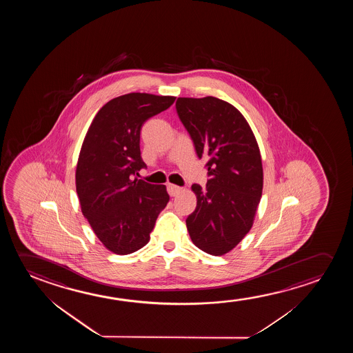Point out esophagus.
Returning a JSON list of instances; mask_svg holds the SVG:
<instances>
[{
	"mask_svg": "<svg viewBox=\"0 0 353 353\" xmlns=\"http://www.w3.org/2000/svg\"><path fill=\"white\" fill-rule=\"evenodd\" d=\"M182 188L179 185H174V184H168V192H169L171 196H176L177 194L181 193Z\"/></svg>",
	"mask_w": 353,
	"mask_h": 353,
	"instance_id": "34e87169",
	"label": "esophagus"
}]
</instances>
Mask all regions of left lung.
Returning a JSON list of instances; mask_svg holds the SVG:
<instances>
[{
	"label": "left lung",
	"mask_w": 353,
	"mask_h": 353,
	"mask_svg": "<svg viewBox=\"0 0 353 353\" xmlns=\"http://www.w3.org/2000/svg\"><path fill=\"white\" fill-rule=\"evenodd\" d=\"M176 110L199 158H208V184H193L196 208L187 218L194 245L223 256L251 230L263 192V165L256 136L232 103L206 97H179Z\"/></svg>",
	"instance_id": "obj_1"
}]
</instances>
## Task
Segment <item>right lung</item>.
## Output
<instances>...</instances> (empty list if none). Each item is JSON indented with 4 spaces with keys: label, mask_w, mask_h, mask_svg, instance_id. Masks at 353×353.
<instances>
[{
    "label": "right lung",
    "mask_w": 353,
    "mask_h": 353,
    "mask_svg": "<svg viewBox=\"0 0 353 353\" xmlns=\"http://www.w3.org/2000/svg\"><path fill=\"white\" fill-rule=\"evenodd\" d=\"M174 97L130 92L100 108L83 141L76 190L83 216L108 251L130 254L150 241L157 218L169 203L163 184L134 179L142 168L140 131Z\"/></svg>",
    "instance_id": "add662e5"
}]
</instances>
